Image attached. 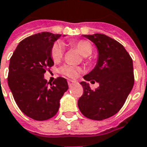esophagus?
<instances>
[{
	"label": "esophagus",
	"mask_w": 147,
	"mask_h": 147,
	"mask_svg": "<svg viewBox=\"0 0 147 147\" xmlns=\"http://www.w3.org/2000/svg\"><path fill=\"white\" fill-rule=\"evenodd\" d=\"M76 83L75 81H71V80H69V81H68V85L69 87H71L72 85H74V84Z\"/></svg>",
	"instance_id": "34e87169"
}]
</instances>
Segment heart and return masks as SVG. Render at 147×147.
Instances as JSON below:
<instances>
[{
  "label": "heart",
  "mask_w": 147,
  "mask_h": 147,
  "mask_svg": "<svg viewBox=\"0 0 147 147\" xmlns=\"http://www.w3.org/2000/svg\"><path fill=\"white\" fill-rule=\"evenodd\" d=\"M72 45L78 49L81 55L84 57H88L89 55H92V47L91 43L86 40H80L78 42H73ZM64 52V47L61 42H56L52 46L51 48V58L55 62H58L62 59V55ZM60 72L62 74L67 76L69 78H76L79 74L82 72V69L80 67L74 66L70 65H64L60 68Z\"/></svg>",
  "instance_id": "heart-1"
}]
</instances>
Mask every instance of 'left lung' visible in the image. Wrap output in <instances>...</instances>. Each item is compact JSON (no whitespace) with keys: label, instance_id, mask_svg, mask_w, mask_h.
<instances>
[{"label":"left lung","instance_id":"left-lung-1","mask_svg":"<svg viewBox=\"0 0 147 147\" xmlns=\"http://www.w3.org/2000/svg\"><path fill=\"white\" fill-rule=\"evenodd\" d=\"M97 48L95 67L83 78L99 83L92 90L88 83L82 82L84 93L78 105L85 117L103 120L116 114L124 105L134 85L133 62L123 46L103 34L83 35Z\"/></svg>","mask_w":147,"mask_h":147}]
</instances>
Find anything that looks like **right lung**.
Masks as SVG:
<instances>
[{
	"label": "right lung",
	"instance_id": "right-lung-1",
	"mask_svg": "<svg viewBox=\"0 0 147 147\" xmlns=\"http://www.w3.org/2000/svg\"><path fill=\"white\" fill-rule=\"evenodd\" d=\"M60 37L46 32L31 35L19 43L10 59L9 88L20 109L35 120L55 116L60 100L69 88L63 78L55 79L52 84L44 78L46 70L54 65L52 46Z\"/></svg>",
	"mask_w": 147,
	"mask_h": 147
}]
</instances>
